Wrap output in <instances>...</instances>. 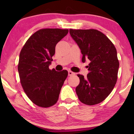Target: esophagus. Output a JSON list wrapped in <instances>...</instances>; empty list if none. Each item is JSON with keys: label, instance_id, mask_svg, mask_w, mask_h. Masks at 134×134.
I'll list each match as a JSON object with an SVG mask.
<instances>
[{"label": "esophagus", "instance_id": "esophagus-1", "mask_svg": "<svg viewBox=\"0 0 134 134\" xmlns=\"http://www.w3.org/2000/svg\"><path fill=\"white\" fill-rule=\"evenodd\" d=\"M68 75L69 76H73V75H75V73L72 72L71 71H68Z\"/></svg>", "mask_w": 134, "mask_h": 134}]
</instances>
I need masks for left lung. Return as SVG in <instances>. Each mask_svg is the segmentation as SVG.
Returning a JSON list of instances; mask_svg holds the SVG:
<instances>
[{
  "mask_svg": "<svg viewBox=\"0 0 134 134\" xmlns=\"http://www.w3.org/2000/svg\"><path fill=\"white\" fill-rule=\"evenodd\" d=\"M69 34L82 54V62L89 60L87 77L78 74L76 91L82 103L92 105L103 101L116 83L119 62L116 49L104 34L94 29L73 30Z\"/></svg>",
  "mask_w": 134,
  "mask_h": 134,
  "instance_id": "obj_1",
  "label": "left lung"
}]
</instances>
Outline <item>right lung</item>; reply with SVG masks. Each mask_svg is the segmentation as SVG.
<instances>
[{
    "mask_svg": "<svg viewBox=\"0 0 134 134\" xmlns=\"http://www.w3.org/2000/svg\"><path fill=\"white\" fill-rule=\"evenodd\" d=\"M68 33V29H41L29 38L20 52L18 69L22 87L40 107H49L57 102L68 76L66 70L49 68L56 44Z\"/></svg>",
    "mask_w": 134,
    "mask_h": 134,
    "instance_id": "1",
    "label": "right lung"
}]
</instances>
